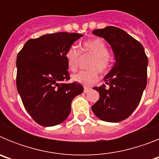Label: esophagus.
I'll return each mask as SVG.
<instances>
[{"instance_id": "obj_1", "label": "esophagus", "mask_w": 159, "mask_h": 159, "mask_svg": "<svg viewBox=\"0 0 159 159\" xmlns=\"http://www.w3.org/2000/svg\"><path fill=\"white\" fill-rule=\"evenodd\" d=\"M91 90H92V88H88V87H85V88H84V93H88V92H89Z\"/></svg>"}]
</instances>
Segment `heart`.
Segmentation results:
<instances>
[{"label": "heart", "instance_id": "obj_1", "mask_svg": "<svg viewBox=\"0 0 159 159\" xmlns=\"http://www.w3.org/2000/svg\"><path fill=\"white\" fill-rule=\"evenodd\" d=\"M84 52L93 55V58L89 63V68L87 71H80L73 75L71 79L73 81L81 84L85 86L93 84L99 80V71L105 73L107 71L110 66V60L108 58L109 51L106 43L100 38H94L92 40L84 42L81 45ZM67 67L71 71L76 70L78 66L80 52L75 46L68 48L65 53Z\"/></svg>", "mask_w": 159, "mask_h": 159}]
</instances>
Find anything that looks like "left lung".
<instances>
[{
    "label": "left lung",
    "instance_id": "obj_1",
    "mask_svg": "<svg viewBox=\"0 0 159 159\" xmlns=\"http://www.w3.org/2000/svg\"><path fill=\"white\" fill-rule=\"evenodd\" d=\"M111 47L116 63L103 80L105 84L95 87L99 99L92 110L99 119L119 123L127 119L139 104L147 87L148 59L144 48L123 29L113 26L93 31Z\"/></svg>",
    "mask_w": 159,
    "mask_h": 159
}]
</instances>
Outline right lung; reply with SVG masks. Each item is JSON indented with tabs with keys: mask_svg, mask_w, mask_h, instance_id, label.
<instances>
[{
	"mask_svg": "<svg viewBox=\"0 0 159 159\" xmlns=\"http://www.w3.org/2000/svg\"><path fill=\"white\" fill-rule=\"evenodd\" d=\"M84 35L57 32L28 40L16 58V88L25 109L38 124H60L71 112L73 99L84 92L70 79L65 53Z\"/></svg>",
	"mask_w": 159,
	"mask_h": 159,
	"instance_id": "obj_1",
	"label": "right lung"
}]
</instances>
